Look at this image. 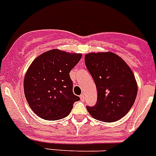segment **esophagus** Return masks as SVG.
<instances>
[{
  "label": "esophagus",
  "instance_id": "esophagus-1",
  "mask_svg": "<svg viewBox=\"0 0 156 156\" xmlns=\"http://www.w3.org/2000/svg\"><path fill=\"white\" fill-rule=\"evenodd\" d=\"M80 100L81 101H84V94H80Z\"/></svg>",
  "mask_w": 156,
  "mask_h": 156
}]
</instances>
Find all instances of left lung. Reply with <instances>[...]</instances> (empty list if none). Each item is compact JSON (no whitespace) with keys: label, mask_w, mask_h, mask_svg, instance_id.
Segmentation results:
<instances>
[{"label":"left lung","mask_w":156,"mask_h":156,"mask_svg":"<svg viewBox=\"0 0 156 156\" xmlns=\"http://www.w3.org/2000/svg\"><path fill=\"white\" fill-rule=\"evenodd\" d=\"M85 64L98 90L97 104L87 106L95 119L115 122L126 115L137 94V83L131 69L113 52L85 55Z\"/></svg>","instance_id":"obj_1"}]
</instances>
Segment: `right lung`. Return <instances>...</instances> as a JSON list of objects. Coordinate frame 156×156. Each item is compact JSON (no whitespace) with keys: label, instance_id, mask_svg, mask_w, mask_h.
<instances>
[{"label":"right lung","instance_id":"1","mask_svg":"<svg viewBox=\"0 0 156 156\" xmlns=\"http://www.w3.org/2000/svg\"><path fill=\"white\" fill-rule=\"evenodd\" d=\"M82 55L59 49L48 51L34 59L24 78V94L35 114L45 120L66 117L80 98L73 92L69 73Z\"/></svg>","mask_w":156,"mask_h":156}]
</instances>
